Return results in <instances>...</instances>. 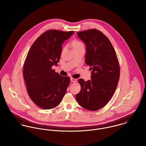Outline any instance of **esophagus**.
I'll use <instances>...</instances> for the list:
<instances>
[{
    "label": "esophagus",
    "mask_w": 146,
    "mask_h": 146,
    "mask_svg": "<svg viewBox=\"0 0 146 146\" xmlns=\"http://www.w3.org/2000/svg\"><path fill=\"white\" fill-rule=\"evenodd\" d=\"M70 80H71V82H76V79H74V78H71L70 79Z\"/></svg>",
    "instance_id": "esophagus-1"
}]
</instances>
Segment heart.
Returning <instances> with one entry per match:
<instances>
[{"instance_id": "obj_1", "label": "heart", "mask_w": 146, "mask_h": 146, "mask_svg": "<svg viewBox=\"0 0 146 146\" xmlns=\"http://www.w3.org/2000/svg\"><path fill=\"white\" fill-rule=\"evenodd\" d=\"M84 46L83 44L78 40H75L73 42V48H79V47H82Z\"/></svg>"}]
</instances>
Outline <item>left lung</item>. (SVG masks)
Returning <instances> with one entry per match:
<instances>
[{"mask_svg":"<svg viewBox=\"0 0 146 146\" xmlns=\"http://www.w3.org/2000/svg\"><path fill=\"white\" fill-rule=\"evenodd\" d=\"M86 45L85 63L92 70L91 79H79L80 92L76 100L90 111L104 107L114 94L120 78V66L115 49L108 38L100 31L89 29L78 32Z\"/></svg>","mask_w":146,"mask_h":146,"instance_id":"1","label":"left lung"}]
</instances>
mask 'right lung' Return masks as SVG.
<instances>
[{
  "instance_id": "obj_1",
  "label": "right lung",
  "mask_w": 146,
  "mask_h": 146,
  "mask_svg": "<svg viewBox=\"0 0 146 146\" xmlns=\"http://www.w3.org/2000/svg\"><path fill=\"white\" fill-rule=\"evenodd\" d=\"M74 31L49 30L31 45L26 58L23 75L28 94L42 109H52L60 104L69 85L68 76L53 70L61 57L62 44Z\"/></svg>"
}]
</instances>
